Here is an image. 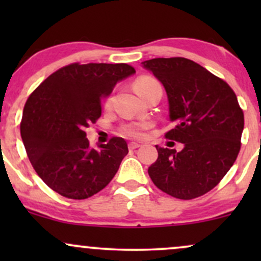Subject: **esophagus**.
<instances>
[{"label":"esophagus","instance_id":"34e87169","mask_svg":"<svg viewBox=\"0 0 261 261\" xmlns=\"http://www.w3.org/2000/svg\"><path fill=\"white\" fill-rule=\"evenodd\" d=\"M140 143H137V142H130L128 143V148L130 149H136V148H139L140 147Z\"/></svg>","mask_w":261,"mask_h":261}]
</instances>
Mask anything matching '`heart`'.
<instances>
[{
	"mask_svg": "<svg viewBox=\"0 0 261 261\" xmlns=\"http://www.w3.org/2000/svg\"><path fill=\"white\" fill-rule=\"evenodd\" d=\"M155 85H160V83L155 81L153 77L149 76H142L140 79H137L134 83L135 91L137 92V94L142 95L147 89L151 88ZM149 127V124L146 121L142 122H127V124L122 125L120 128V133L127 137H133V139H141L145 135V130H147Z\"/></svg>",
	"mask_w": 261,
	"mask_h": 261,
	"instance_id": "b5f03b06",
	"label": "heart"
}]
</instances>
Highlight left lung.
I'll return each mask as SVG.
<instances>
[{
    "mask_svg": "<svg viewBox=\"0 0 261 261\" xmlns=\"http://www.w3.org/2000/svg\"><path fill=\"white\" fill-rule=\"evenodd\" d=\"M143 67L164 86L174 127L166 139L184 143L180 152L155 146L148 175L158 189L181 200L212 190L233 166L244 127L236 93L220 77L185 58H158Z\"/></svg>",
    "mask_w": 261,
    "mask_h": 261,
    "instance_id": "8db88e82",
    "label": "left lung"
}]
</instances>
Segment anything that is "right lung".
Wrapping results in <instances>:
<instances>
[{
  "label": "right lung",
  "instance_id": "right-lung-1",
  "mask_svg": "<svg viewBox=\"0 0 261 261\" xmlns=\"http://www.w3.org/2000/svg\"><path fill=\"white\" fill-rule=\"evenodd\" d=\"M135 72L127 64L74 62L50 74L29 95L20 136L33 168L60 195L87 199L116 174L128 153L126 141L113 137L91 148L86 127L100 118L101 98Z\"/></svg>",
  "mask_w": 261,
  "mask_h": 261
}]
</instances>
